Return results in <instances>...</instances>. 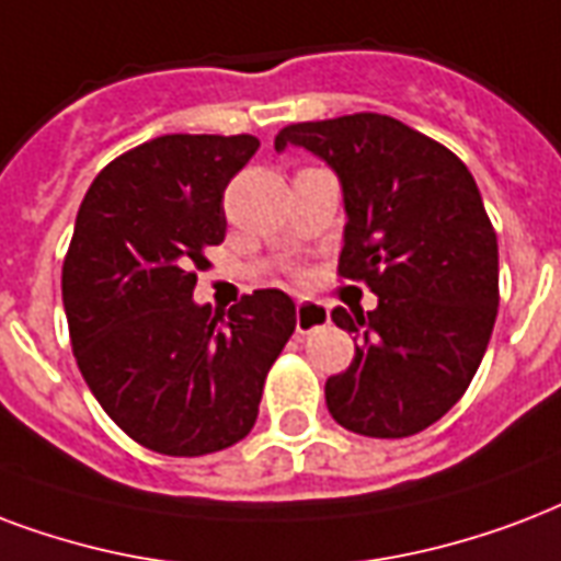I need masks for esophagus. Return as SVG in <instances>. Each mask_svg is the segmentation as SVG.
<instances>
[{
	"instance_id": "obj_1",
	"label": "esophagus",
	"mask_w": 561,
	"mask_h": 561,
	"mask_svg": "<svg viewBox=\"0 0 561 561\" xmlns=\"http://www.w3.org/2000/svg\"><path fill=\"white\" fill-rule=\"evenodd\" d=\"M329 323V309L320 302H297V332H309Z\"/></svg>"
}]
</instances>
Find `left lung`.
Returning <instances> with one entry per match:
<instances>
[{
    "mask_svg": "<svg viewBox=\"0 0 561 561\" xmlns=\"http://www.w3.org/2000/svg\"><path fill=\"white\" fill-rule=\"evenodd\" d=\"M320 156L344 187L341 279L374 311H332L356 356L327 379V409L367 438H409L468 391L497 318V232L459 156L388 114L294 123L276 135Z\"/></svg>",
    "mask_w": 561,
    "mask_h": 561,
    "instance_id": "8db88e82",
    "label": "left lung"
}]
</instances>
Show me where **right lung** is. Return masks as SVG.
I'll return each mask as SVG.
<instances>
[{
  "label": "right lung",
  "mask_w": 561,
  "mask_h": 561,
  "mask_svg": "<svg viewBox=\"0 0 561 561\" xmlns=\"http://www.w3.org/2000/svg\"><path fill=\"white\" fill-rule=\"evenodd\" d=\"M252 135H164L114 158L81 199L61 297L84 382L147 450L208 456L250 435L267 370L297 327L276 288L229 318L196 306V273L224 243V194Z\"/></svg>",
  "instance_id": "1"
}]
</instances>
